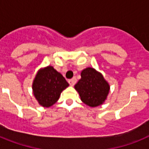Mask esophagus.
I'll return each instance as SVG.
<instances>
[{
    "instance_id": "34e87169",
    "label": "esophagus",
    "mask_w": 149,
    "mask_h": 149,
    "mask_svg": "<svg viewBox=\"0 0 149 149\" xmlns=\"http://www.w3.org/2000/svg\"><path fill=\"white\" fill-rule=\"evenodd\" d=\"M69 84H70V86H74L75 84L77 83V79L76 78H73V79H69Z\"/></svg>"
}]
</instances>
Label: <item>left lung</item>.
Instances as JSON below:
<instances>
[{"instance_id":"left-lung-1","label":"left lung","mask_w":149,"mask_h":149,"mask_svg":"<svg viewBox=\"0 0 149 149\" xmlns=\"http://www.w3.org/2000/svg\"><path fill=\"white\" fill-rule=\"evenodd\" d=\"M75 89L84 104L94 107L106 100L110 86L100 72L88 67L81 72V79L75 85Z\"/></svg>"}]
</instances>
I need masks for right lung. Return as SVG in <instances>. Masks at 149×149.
I'll return each instance as SVG.
<instances>
[{"label": "right lung", "instance_id": "1", "mask_svg": "<svg viewBox=\"0 0 149 149\" xmlns=\"http://www.w3.org/2000/svg\"><path fill=\"white\" fill-rule=\"evenodd\" d=\"M69 86L63 75L47 66L37 73L33 82L34 95L40 105L49 107L59 98L61 92Z\"/></svg>", "mask_w": 149, "mask_h": 149}]
</instances>
